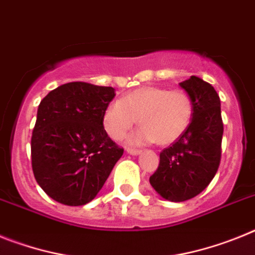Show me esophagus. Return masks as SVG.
Listing matches in <instances>:
<instances>
[{
	"instance_id": "34e87169",
	"label": "esophagus",
	"mask_w": 255,
	"mask_h": 255,
	"mask_svg": "<svg viewBox=\"0 0 255 255\" xmlns=\"http://www.w3.org/2000/svg\"><path fill=\"white\" fill-rule=\"evenodd\" d=\"M127 152L130 155H138V154H141V150L140 149H127Z\"/></svg>"
}]
</instances>
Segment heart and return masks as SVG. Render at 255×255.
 I'll list each match as a JSON object with an SVG mask.
<instances>
[{"mask_svg":"<svg viewBox=\"0 0 255 255\" xmlns=\"http://www.w3.org/2000/svg\"><path fill=\"white\" fill-rule=\"evenodd\" d=\"M194 115L191 97L181 90L145 86L129 91L121 100L106 106L103 114L104 129L113 140H122L136 125L142 127L129 141L170 145L189 128Z\"/></svg>","mask_w":255,"mask_h":255,"instance_id":"heart-1","label":"heart"}]
</instances>
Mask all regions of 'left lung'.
Instances as JSON below:
<instances>
[{"label": "left lung", "mask_w": 255, "mask_h": 255, "mask_svg": "<svg viewBox=\"0 0 255 255\" xmlns=\"http://www.w3.org/2000/svg\"><path fill=\"white\" fill-rule=\"evenodd\" d=\"M180 86L191 97L192 121L185 133L160 152L158 169L150 177L155 191L176 203L195 198L213 180L223 134L221 100L213 86L195 75Z\"/></svg>", "instance_id": "obj_1"}]
</instances>
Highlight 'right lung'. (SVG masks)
Wrapping results in <instances>:
<instances>
[{
	"label": "right lung",
	"mask_w": 255,
	"mask_h": 255,
	"mask_svg": "<svg viewBox=\"0 0 255 255\" xmlns=\"http://www.w3.org/2000/svg\"><path fill=\"white\" fill-rule=\"evenodd\" d=\"M113 87L70 82L41 101L30 151L34 178L51 199L78 207L103 189L123 155L103 126Z\"/></svg>",
	"instance_id": "obj_1"
}]
</instances>
